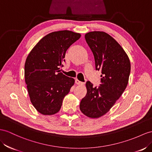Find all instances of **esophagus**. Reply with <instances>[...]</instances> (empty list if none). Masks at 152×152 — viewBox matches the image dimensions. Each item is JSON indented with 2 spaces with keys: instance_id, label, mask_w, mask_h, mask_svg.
I'll use <instances>...</instances> for the list:
<instances>
[{
  "instance_id": "esophagus-1",
  "label": "esophagus",
  "mask_w": 152,
  "mask_h": 152,
  "mask_svg": "<svg viewBox=\"0 0 152 152\" xmlns=\"http://www.w3.org/2000/svg\"><path fill=\"white\" fill-rule=\"evenodd\" d=\"M75 83L77 85H83L84 84L83 82H82V81H80L79 80H77V79H76L75 80Z\"/></svg>"
}]
</instances>
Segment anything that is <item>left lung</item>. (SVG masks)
Returning <instances> with one entry per match:
<instances>
[{
	"mask_svg": "<svg viewBox=\"0 0 152 152\" xmlns=\"http://www.w3.org/2000/svg\"><path fill=\"white\" fill-rule=\"evenodd\" d=\"M85 38L94 54L96 70L102 71V78L98 87L87 81V92L80 108L88 118H98L110 110L125 90L130 62L121 46L108 34L92 31L85 34Z\"/></svg>",
	"mask_w": 152,
	"mask_h": 152,
	"instance_id": "1",
	"label": "left lung"
}]
</instances>
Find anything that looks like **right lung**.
I'll return each instance as SVG.
<instances>
[{
    "label": "right lung",
    "mask_w": 152,
    "mask_h": 152,
    "mask_svg": "<svg viewBox=\"0 0 152 152\" xmlns=\"http://www.w3.org/2000/svg\"><path fill=\"white\" fill-rule=\"evenodd\" d=\"M81 34L64 30L47 34L34 47L26 58L25 81L31 102L43 115L60 110L64 98L75 80L60 72L65 53Z\"/></svg>",
    "instance_id": "1"
}]
</instances>
